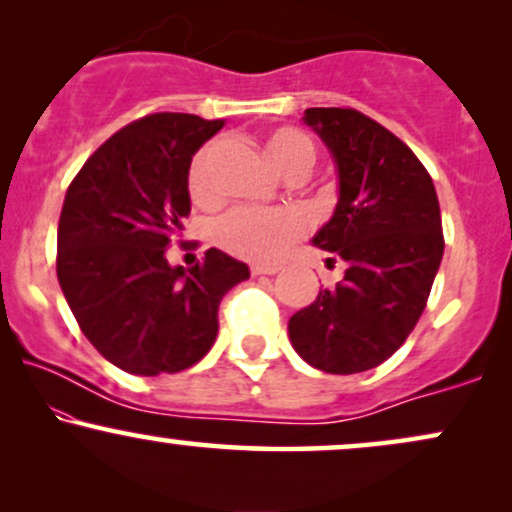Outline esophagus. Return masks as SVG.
<instances>
[{"mask_svg":"<svg viewBox=\"0 0 512 512\" xmlns=\"http://www.w3.org/2000/svg\"><path fill=\"white\" fill-rule=\"evenodd\" d=\"M250 272H252V276H260V274H276V272H279V267H276V264H252Z\"/></svg>","mask_w":512,"mask_h":512,"instance_id":"obj_1","label":"esophagus"}]
</instances>
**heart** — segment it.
<instances>
[{
  "mask_svg": "<svg viewBox=\"0 0 512 512\" xmlns=\"http://www.w3.org/2000/svg\"><path fill=\"white\" fill-rule=\"evenodd\" d=\"M264 154L284 178L301 180L315 163V144L296 127H276L264 137ZM223 142L204 144L187 170L190 197L202 207L221 199L219 168ZM305 216L298 209H255L238 207L228 211L214 226V240L221 250L250 262H274L303 238Z\"/></svg>",
  "mask_w": 512,
  "mask_h": 512,
  "instance_id": "heart-1",
  "label": "heart"
}]
</instances>
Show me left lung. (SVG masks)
I'll return each instance as SVG.
<instances>
[{"label":"left lung","mask_w":512,"mask_h":512,"mask_svg":"<svg viewBox=\"0 0 512 512\" xmlns=\"http://www.w3.org/2000/svg\"><path fill=\"white\" fill-rule=\"evenodd\" d=\"M334 158L339 199L313 245L346 262L344 279L320 289L289 320L296 354L334 375L387 361L424 313L443 260L436 187L390 129L351 108H308Z\"/></svg>","instance_id":"obj_1"}]
</instances>
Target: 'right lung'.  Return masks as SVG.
<instances>
[{"mask_svg": "<svg viewBox=\"0 0 512 512\" xmlns=\"http://www.w3.org/2000/svg\"><path fill=\"white\" fill-rule=\"evenodd\" d=\"M221 127L187 113L146 115L93 151L64 197L57 279L88 342L125 373H180L202 361L221 298L250 279L248 264L216 248L190 269L166 260L190 214L192 156Z\"/></svg>", "mask_w": 512, "mask_h": 512, "instance_id": "obj_1", "label": "right lung"}]
</instances>
